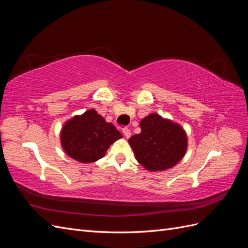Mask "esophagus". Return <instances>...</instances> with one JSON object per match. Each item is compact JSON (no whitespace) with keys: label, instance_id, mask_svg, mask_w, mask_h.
I'll list each match as a JSON object with an SVG mask.
<instances>
[{"label":"esophagus","instance_id":"34e87169","mask_svg":"<svg viewBox=\"0 0 248 248\" xmlns=\"http://www.w3.org/2000/svg\"><path fill=\"white\" fill-rule=\"evenodd\" d=\"M123 134H124V137H125L126 139H129L130 136H131V132H130L129 129L125 128V129H123Z\"/></svg>","mask_w":248,"mask_h":248}]
</instances>
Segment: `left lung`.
Listing matches in <instances>:
<instances>
[{"instance_id": "obj_1", "label": "left lung", "mask_w": 248, "mask_h": 248, "mask_svg": "<svg viewBox=\"0 0 248 248\" xmlns=\"http://www.w3.org/2000/svg\"><path fill=\"white\" fill-rule=\"evenodd\" d=\"M140 133L128 142L141 167L150 171H161L178 164L186 154L188 140L183 127L151 112L140 122Z\"/></svg>"}]
</instances>
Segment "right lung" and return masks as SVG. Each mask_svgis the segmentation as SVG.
I'll return each instance as SVG.
<instances>
[{
  "instance_id": "add662e5",
  "label": "right lung",
  "mask_w": 248,
  "mask_h": 248,
  "mask_svg": "<svg viewBox=\"0 0 248 248\" xmlns=\"http://www.w3.org/2000/svg\"><path fill=\"white\" fill-rule=\"evenodd\" d=\"M120 139H122V134L95 108L67 120L60 132L65 153L82 163L99 160L106 155L109 146Z\"/></svg>"
}]
</instances>
